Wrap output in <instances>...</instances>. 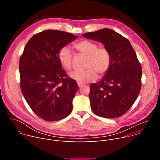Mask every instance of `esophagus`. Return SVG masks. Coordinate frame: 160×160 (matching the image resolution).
<instances>
[{
	"label": "esophagus",
	"mask_w": 160,
	"mask_h": 160,
	"mask_svg": "<svg viewBox=\"0 0 160 160\" xmlns=\"http://www.w3.org/2000/svg\"><path fill=\"white\" fill-rule=\"evenodd\" d=\"M78 87H82L83 86V84L82 83H78Z\"/></svg>",
	"instance_id": "esophagus-1"
}]
</instances>
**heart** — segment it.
<instances>
[{"mask_svg":"<svg viewBox=\"0 0 160 160\" xmlns=\"http://www.w3.org/2000/svg\"><path fill=\"white\" fill-rule=\"evenodd\" d=\"M74 48L82 55L86 56L83 71H77L70 74L78 83H87L102 77L109 71L112 58L110 51L106 48H99L94 42L83 39L73 45ZM73 55L66 46L61 48L58 52V59L61 65L66 70H72Z\"/></svg>","mask_w":160,"mask_h":160,"instance_id":"1","label":"heart"}]
</instances>
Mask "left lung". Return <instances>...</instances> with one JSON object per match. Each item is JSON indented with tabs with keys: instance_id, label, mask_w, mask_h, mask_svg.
Masks as SVG:
<instances>
[{
	"instance_id": "1",
	"label": "left lung",
	"mask_w": 160,
	"mask_h": 160,
	"mask_svg": "<svg viewBox=\"0 0 160 160\" xmlns=\"http://www.w3.org/2000/svg\"><path fill=\"white\" fill-rule=\"evenodd\" d=\"M82 35L103 43L112 58L109 70L102 80L90 85L91 108L103 118L120 117L130 109L140 93L141 64L130 41L112 30L104 28Z\"/></svg>"
}]
</instances>
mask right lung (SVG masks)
<instances>
[{"mask_svg": "<svg viewBox=\"0 0 160 160\" xmlns=\"http://www.w3.org/2000/svg\"><path fill=\"white\" fill-rule=\"evenodd\" d=\"M77 37L56 30L41 32L28 40L20 57L21 92L32 111L45 121L60 120L72 111L78 85L62 69L58 52Z\"/></svg>", "mask_w": 160, "mask_h": 160, "instance_id": "obj_1", "label": "right lung"}]
</instances>
